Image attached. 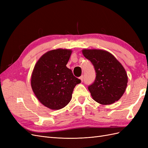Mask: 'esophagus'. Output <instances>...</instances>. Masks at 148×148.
<instances>
[{"label": "esophagus", "instance_id": "esophagus-1", "mask_svg": "<svg viewBox=\"0 0 148 148\" xmlns=\"http://www.w3.org/2000/svg\"><path fill=\"white\" fill-rule=\"evenodd\" d=\"M79 79H80V80H81V82H83V79H84V77H83V75H82L81 77H79Z\"/></svg>", "mask_w": 148, "mask_h": 148}]
</instances>
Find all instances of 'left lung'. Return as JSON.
I'll use <instances>...</instances> for the list:
<instances>
[{
	"label": "left lung",
	"instance_id": "8db88e82",
	"mask_svg": "<svg viewBox=\"0 0 148 148\" xmlns=\"http://www.w3.org/2000/svg\"><path fill=\"white\" fill-rule=\"evenodd\" d=\"M83 56L90 60L96 71V79L88 86L93 99L103 105L117 101L125 91L128 77L123 66L109 52L83 49Z\"/></svg>",
	"mask_w": 148,
	"mask_h": 148
}]
</instances>
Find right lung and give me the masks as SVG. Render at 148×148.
<instances>
[{
    "label": "right lung",
    "mask_w": 148,
    "mask_h": 148,
    "mask_svg": "<svg viewBox=\"0 0 148 148\" xmlns=\"http://www.w3.org/2000/svg\"><path fill=\"white\" fill-rule=\"evenodd\" d=\"M71 50L58 49L46 52L36 64L31 84L41 103L52 110H59L70 102L73 89L81 80L76 78L66 65Z\"/></svg>",
    "instance_id": "add662e5"
}]
</instances>
